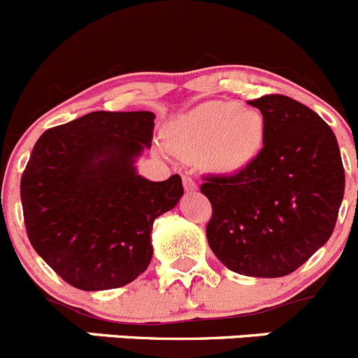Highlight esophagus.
Returning <instances> with one entry per match:
<instances>
[{
	"mask_svg": "<svg viewBox=\"0 0 358 358\" xmlns=\"http://www.w3.org/2000/svg\"><path fill=\"white\" fill-rule=\"evenodd\" d=\"M182 182H183V187H185L187 192H194V190L197 189V185H196V182H194L192 176L183 175V176H182Z\"/></svg>",
	"mask_w": 358,
	"mask_h": 358,
	"instance_id": "obj_1",
	"label": "esophagus"
}]
</instances>
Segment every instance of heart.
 Wrapping results in <instances>:
<instances>
[{"label":"heart","instance_id":"heart-1","mask_svg":"<svg viewBox=\"0 0 358 358\" xmlns=\"http://www.w3.org/2000/svg\"><path fill=\"white\" fill-rule=\"evenodd\" d=\"M168 138L183 155H203L210 169L234 175L259 157L266 119L257 110H241L238 103H206L173 122Z\"/></svg>","mask_w":358,"mask_h":358}]
</instances>
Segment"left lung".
Masks as SVG:
<instances>
[{
    "label": "left lung",
    "instance_id": "8db88e82",
    "mask_svg": "<svg viewBox=\"0 0 358 358\" xmlns=\"http://www.w3.org/2000/svg\"><path fill=\"white\" fill-rule=\"evenodd\" d=\"M266 119L259 157L234 175H208V245L227 269L280 278L331 238L345 194L338 140L318 113L282 94L248 101Z\"/></svg>",
    "mask_w": 358,
    "mask_h": 358
}]
</instances>
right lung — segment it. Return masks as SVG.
Listing matches in <instances>:
<instances>
[{"mask_svg": "<svg viewBox=\"0 0 358 358\" xmlns=\"http://www.w3.org/2000/svg\"><path fill=\"white\" fill-rule=\"evenodd\" d=\"M152 112H92L38 138L20 178L38 255L80 290L119 289L152 260L154 220L183 196L180 175L150 182L134 161L152 147Z\"/></svg>", "mask_w": 358, "mask_h": 358, "instance_id": "add662e5", "label": "right lung"}]
</instances>
